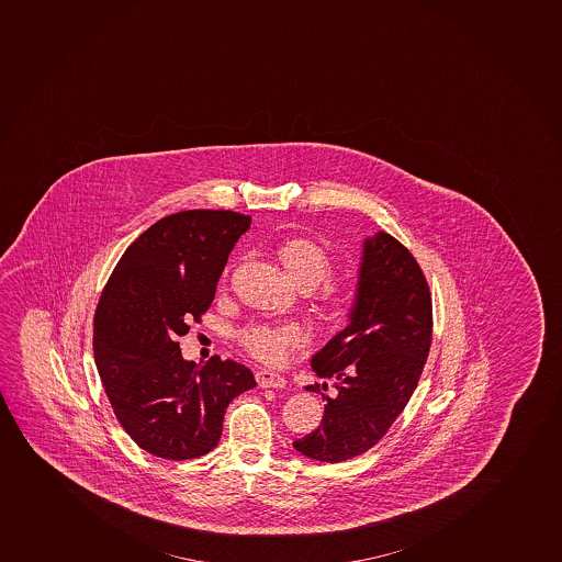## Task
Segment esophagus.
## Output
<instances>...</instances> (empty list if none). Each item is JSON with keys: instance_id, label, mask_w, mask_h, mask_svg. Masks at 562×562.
Returning <instances> with one entry per match:
<instances>
[{"instance_id": "34e87169", "label": "esophagus", "mask_w": 562, "mask_h": 562, "mask_svg": "<svg viewBox=\"0 0 562 562\" xmlns=\"http://www.w3.org/2000/svg\"><path fill=\"white\" fill-rule=\"evenodd\" d=\"M256 380L262 389H283L286 385V380L279 372L268 371V369L257 371Z\"/></svg>"}]
</instances>
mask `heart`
Wrapping results in <instances>:
<instances>
[{"label": "heart", "mask_w": 562, "mask_h": 562, "mask_svg": "<svg viewBox=\"0 0 562 562\" xmlns=\"http://www.w3.org/2000/svg\"><path fill=\"white\" fill-rule=\"evenodd\" d=\"M278 256L292 278L312 289L322 283L333 272V261L327 250L306 237H289L278 248ZM322 301L336 314H344L350 305V294L344 286L327 283L322 290ZM240 345L254 358L270 366H279L290 352L306 344L308 333L295 322L250 323L240 330Z\"/></svg>", "instance_id": "b5f03b06"}]
</instances>
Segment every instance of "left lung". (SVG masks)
<instances>
[{
    "label": "left lung",
    "instance_id": "obj_1",
    "mask_svg": "<svg viewBox=\"0 0 562 562\" xmlns=\"http://www.w3.org/2000/svg\"><path fill=\"white\" fill-rule=\"evenodd\" d=\"M430 341L432 301L424 270L398 239L378 232L363 246L349 327L312 358L317 376L338 380L336 396L323 394L322 425L295 440V449L338 463L376 446L415 393Z\"/></svg>",
    "mask_w": 562,
    "mask_h": 562
}]
</instances>
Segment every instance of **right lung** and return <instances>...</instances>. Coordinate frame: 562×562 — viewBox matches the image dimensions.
<instances>
[{
	"mask_svg": "<svg viewBox=\"0 0 562 562\" xmlns=\"http://www.w3.org/2000/svg\"><path fill=\"white\" fill-rule=\"evenodd\" d=\"M250 217L186 210L127 246L94 312L93 350L116 420L144 451L190 460L212 451L229 402L256 387L250 369L212 356L184 361L179 336L201 323Z\"/></svg>",
	"mask_w": 562,
	"mask_h": 562,
	"instance_id": "add662e5",
	"label": "right lung"
}]
</instances>
